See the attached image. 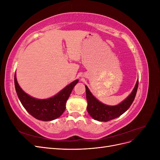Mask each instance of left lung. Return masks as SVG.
<instances>
[{"label":"left lung","mask_w":160,"mask_h":160,"mask_svg":"<svg viewBox=\"0 0 160 160\" xmlns=\"http://www.w3.org/2000/svg\"><path fill=\"white\" fill-rule=\"evenodd\" d=\"M138 83L139 81L138 79L135 88L130 95L123 102L115 106L106 105L99 102L91 94L88 87L85 86L86 98L88 103L87 110L91 117L95 120L99 121V122H108V121L119 117L121 115L125 113L132 104L135 95H136Z\"/></svg>","instance_id":"left-lung-1"}]
</instances>
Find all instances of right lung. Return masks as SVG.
<instances>
[{
	"label": "right lung",
	"mask_w": 160,
	"mask_h": 160,
	"mask_svg": "<svg viewBox=\"0 0 160 160\" xmlns=\"http://www.w3.org/2000/svg\"><path fill=\"white\" fill-rule=\"evenodd\" d=\"M79 80L72 82L51 98L37 99L27 95L18 85L14 75V86L17 95L25 109L34 118L41 121L55 119L63 113L65 105L75 85Z\"/></svg>",
	"instance_id": "1"
}]
</instances>
